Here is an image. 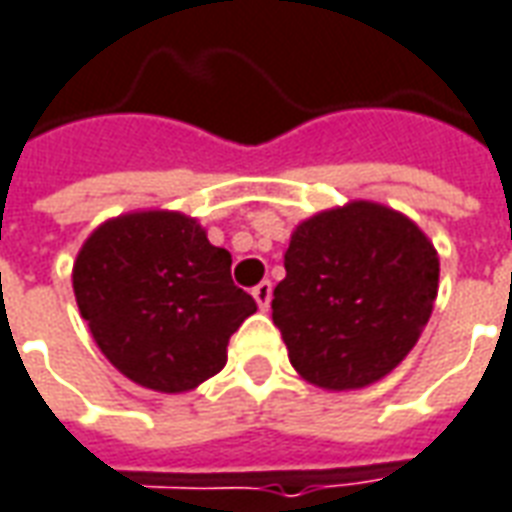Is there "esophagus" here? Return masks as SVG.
<instances>
[{"mask_svg":"<svg viewBox=\"0 0 512 512\" xmlns=\"http://www.w3.org/2000/svg\"><path fill=\"white\" fill-rule=\"evenodd\" d=\"M253 300L259 303L262 311H267V308H270V300H273V284H270V281H262L259 286H253Z\"/></svg>","mask_w":512,"mask_h":512,"instance_id":"1","label":"esophagus"}]
</instances>
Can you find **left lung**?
I'll return each instance as SVG.
<instances>
[{
  "mask_svg": "<svg viewBox=\"0 0 512 512\" xmlns=\"http://www.w3.org/2000/svg\"><path fill=\"white\" fill-rule=\"evenodd\" d=\"M273 322L297 375L366 389L419 342L438 295V253L422 228L375 201L325 209L292 231Z\"/></svg>",
  "mask_w": 512,
  "mask_h": 512,
  "instance_id": "obj_1",
  "label": "left lung"
}]
</instances>
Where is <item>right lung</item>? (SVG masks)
<instances>
[{"label":"right lung","mask_w":512,"mask_h":512,"mask_svg":"<svg viewBox=\"0 0 512 512\" xmlns=\"http://www.w3.org/2000/svg\"><path fill=\"white\" fill-rule=\"evenodd\" d=\"M74 295L121 375L184 394L226 366L231 333L256 311L231 281V253L190 215L143 209L101 223L79 248Z\"/></svg>","instance_id":"1"}]
</instances>
